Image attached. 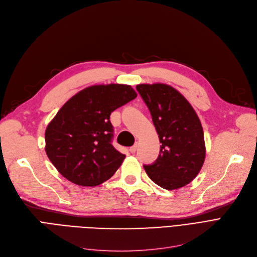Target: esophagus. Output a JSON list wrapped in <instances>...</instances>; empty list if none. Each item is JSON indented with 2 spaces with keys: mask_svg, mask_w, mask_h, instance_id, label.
Segmentation results:
<instances>
[{
  "mask_svg": "<svg viewBox=\"0 0 257 257\" xmlns=\"http://www.w3.org/2000/svg\"><path fill=\"white\" fill-rule=\"evenodd\" d=\"M137 149H138V144H136V145H133L132 147H130V149H129V151L131 152V153H134L137 151Z\"/></svg>",
  "mask_w": 257,
  "mask_h": 257,
  "instance_id": "obj_1",
  "label": "esophagus"
}]
</instances>
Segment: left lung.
<instances>
[{
    "label": "left lung",
    "instance_id": "8db88e82",
    "mask_svg": "<svg viewBox=\"0 0 257 257\" xmlns=\"http://www.w3.org/2000/svg\"><path fill=\"white\" fill-rule=\"evenodd\" d=\"M137 89L149 108L161 143L158 158L144 166L150 179L166 190L192 182L205 159L204 133L192 105L174 87L139 84Z\"/></svg>",
    "mask_w": 257,
    "mask_h": 257
}]
</instances>
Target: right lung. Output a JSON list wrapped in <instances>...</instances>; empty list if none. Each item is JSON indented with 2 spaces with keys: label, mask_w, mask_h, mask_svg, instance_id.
Here are the masks:
<instances>
[{
  "label": "right lung",
  "mask_w": 257,
  "mask_h": 257,
  "mask_svg": "<svg viewBox=\"0 0 257 257\" xmlns=\"http://www.w3.org/2000/svg\"><path fill=\"white\" fill-rule=\"evenodd\" d=\"M130 85H92L67 101L48 125L46 153L64 178L97 186L113 176L125 159L112 146L110 114L137 98Z\"/></svg>",
  "instance_id": "obj_1"
}]
</instances>
